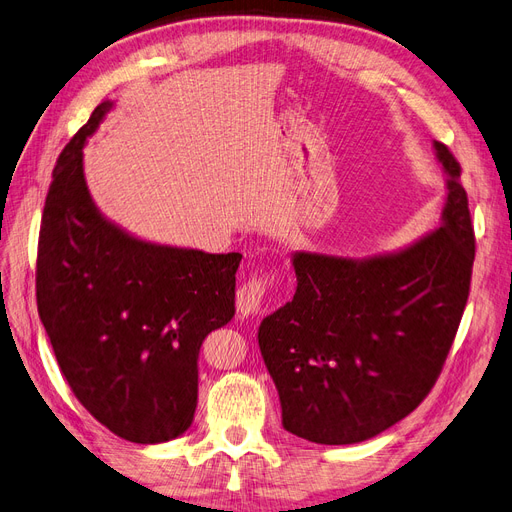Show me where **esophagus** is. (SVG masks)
Returning a JSON list of instances; mask_svg holds the SVG:
<instances>
[{
	"instance_id": "1",
	"label": "esophagus",
	"mask_w": 512,
	"mask_h": 512,
	"mask_svg": "<svg viewBox=\"0 0 512 512\" xmlns=\"http://www.w3.org/2000/svg\"><path fill=\"white\" fill-rule=\"evenodd\" d=\"M266 293H268V278H251L249 283H244L238 289V298H236L240 317L259 315L263 300H266Z\"/></svg>"
}]
</instances>
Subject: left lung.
<instances>
[{
    "mask_svg": "<svg viewBox=\"0 0 512 512\" xmlns=\"http://www.w3.org/2000/svg\"><path fill=\"white\" fill-rule=\"evenodd\" d=\"M447 174L440 227L364 259L295 251L293 300L259 325L283 427L317 444H355L410 415L430 393L468 302L474 229L461 168Z\"/></svg>",
    "mask_w": 512,
    "mask_h": 512,
    "instance_id": "1",
    "label": "left lung"
}]
</instances>
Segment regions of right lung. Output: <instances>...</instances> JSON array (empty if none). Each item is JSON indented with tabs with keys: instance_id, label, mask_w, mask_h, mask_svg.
Returning <instances> with one entry per match:
<instances>
[{
	"instance_id": "obj_1",
	"label": "right lung",
	"mask_w": 512,
	"mask_h": 512,
	"mask_svg": "<svg viewBox=\"0 0 512 512\" xmlns=\"http://www.w3.org/2000/svg\"><path fill=\"white\" fill-rule=\"evenodd\" d=\"M112 106H97L57 159L36 298L78 402L112 434L159 444L191 427L200 346L234 317L242 255L146 242L97 210L82 148Z\"/></svg>"
}]
</instances>
